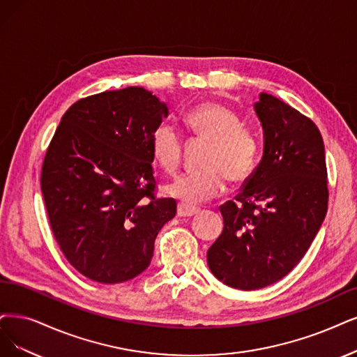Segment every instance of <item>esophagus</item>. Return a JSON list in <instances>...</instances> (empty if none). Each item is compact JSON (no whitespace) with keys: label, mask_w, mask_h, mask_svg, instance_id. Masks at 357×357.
Segmentation results:
<instances>
[{"label":"esophagus","mask_w":357,"mask_h":357,"mask_svg":"<svg viewBox=\"0 0 357 357\" xmlns=\"http://www.w3.org/2000/svg\"><path fill=\"white\" fill-rule=\"evenodd\" d=\"M176 213H178V216H181V218H190V216H194V215L199 213V208L192 207V206H188V204L179 203V204H178V208H176Z\"/></svg>","instance_id":"1"}]
</instances>
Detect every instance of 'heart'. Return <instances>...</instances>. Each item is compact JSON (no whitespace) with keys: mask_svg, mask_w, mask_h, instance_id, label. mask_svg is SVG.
<instances>
[{"mask_svg":"<svg viewBox=\"0 0 357 357\" xmlns=\"http://www.w3.org/2000/svg\"><path fill=\"white\" fill-rule=\"evenodd\" d=\"M194 135L208 141L200 170L187 172L167 183L165 191L187 204L215 199L227 188L228 176L234 182L253 174L257 158V141L253 132L241 126V119L220 102H203L183 117ZM151 154L169 174L182 162L183 141L170 122L158 123L150 135Z\"/></svg>","mask_w":357,"mask_h":357,"instance_id":"b5f03b06","label":"heart"}]
</instances>
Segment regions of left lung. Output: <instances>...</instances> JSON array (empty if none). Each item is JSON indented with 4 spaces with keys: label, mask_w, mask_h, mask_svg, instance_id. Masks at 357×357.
<instances>
[{
    "label": "left lung",
    "mask_w": 357,
    "mask_h": 357,
    "mask_svg": "<svg viewBox=\"0 0 357 357\" xmlns=\"http://www.w3.org/2000/svg\"><path fill=\"white\" fill-rule=\"evenodd\" d=\"M255 110L265 134L263 157L235 200L219 207L223 231L207 250L216 278L245 291L280 281L298 265L328 208L318 126L265 92Z\"/></svg>",
    "instance_id": "left-lung-1"
}]
</instances>
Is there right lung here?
I'll return each mask as SVG.
<instances>
[{"instance_id":"obj_1","label":"right lung","mask_w":357,"mask_h":357,"mask_svg":"<svg viewBox=\"0 0 357 357\" xmlns=\"http://www.w3.org/2000/svg\"><path fill=\"white\" fill-rule=\"evenodd\" d=\"M166 104L141 86L81 98L61 117L41 172L51 231L70 265L101 284L149 268L154 240L176 215L157 199L150 147Z\"/></svg>"}]
</instances>
